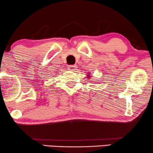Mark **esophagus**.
Here are the masks:
<instances>
[{
    "label": "esophagus",
    "instance_id": "esophagus-1",
    "mask_svg": "<svg viewBox=\"0 0 153 153\" xmlns=\"http://www.w3.org/2000/svg\"><path fill=\"white\" fill-rule=\"evenodd\" d=\"M68 69L69 70V71H74L76 70V66L75 65H71V66H68Z\"/></svg>",
    "mask_w": 153,
    "mask_h": 153
}]
</instances>
